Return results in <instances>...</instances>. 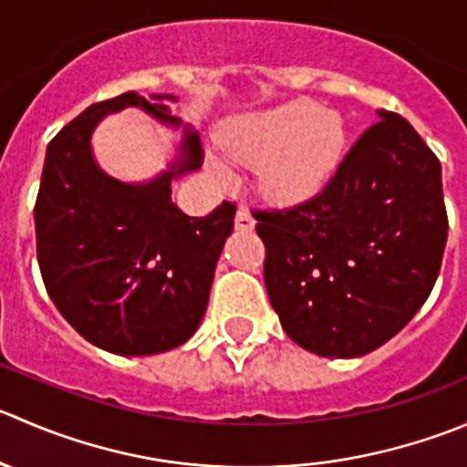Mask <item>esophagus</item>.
<instances>
[{
	"label": "esophagus",
	"instance_id": "esophagus-1",
	"mask_svg": "<svg viewBox=\"0 0 467 467\" xmlns=\"http://www.w3.org/2000/svg\"><path fill=\"white\" fill-rule=\"evenodd\" d=\"M234 228L237 230H253L255 228V219H253L251 214H248L246 210H244V207H239L237 210V214H234Z\"/></svg>",
	"mask_w": 467,
	"mask_h": 467
}]
</instances>
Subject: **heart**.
I'll return each mask as SVG.
<instances>
[{"mask_svg": "<svg viewBox=\"0 0 467 467\" xmlns=\"http://www.w3.org/2000/svg\"><path fill=\"white\" fill-rule=\"evenodd\" d=\"M234 161L260 166L262 189L280 205H301L328 184L347 146L339 113L312 99H292L253 113L223 134ZM225 178L219 164H212Z\"/></svg>", "mask_w": 467, "mask_h": 467, "instance_id": "obj_1", "label": "heart"}]
</instances>
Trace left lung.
<instances>
[{
    "label": "left lung",
    "mask_w": 467,
    "mask_h": 467,
    "mask_svg": "<svg viewBox=\"0 0 467 467\" xmlns=\"http://www.w3.org/2000/svg\"><path fill=\"white\" fill-rule=\"evenodd\" d=\"M377 116L319 196L255 214L271 306L285 333L324 358H358L395 337L445 253L441 161L400 113Z\"/></svg>",
    "instance_id": "8db88e82"
}]
</instances>
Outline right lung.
Here are the masks:
<instances>
[{
    "mask_svg": "<svg viewBox=\"0 0 467 467\" xmlns=\"http://www.w3.org/2000/svg\"><path fill=\"white\" fill-rule=\"evenodd\" d=\"M175 95L123 93L90 104L49 141L36 201V251L49 298L67 324L116 356H155L187 342L210 301L234 205L187 216L175 180L201 169V141L175 119ZM141 108L181 134L164 171L143 183L109 176L92 152L94 128Z\"/></svg>",
    "mask_w": 467,
    "mask_h": 467,
    "instance_id": "right-lung-1",
    "label": "right lung"
}]
</instances>
